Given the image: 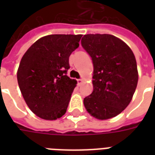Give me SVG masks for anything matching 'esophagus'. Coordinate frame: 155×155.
<instances>
[{"instance_id": "34e87169", "label": "esophagus", "mask_w": 155, "mask_h": 155, "mask_svg": "<svg viewBox=\"0 0 155 155\" xmlns=\"http://www.w3.org/2000/svg\"><path fill=\"white\" fill-rule=\"evenodd\" d=\"M77 82H78V85H79V86H80V84H81L83 82V80L82 79H79V80H77Z\"/></svg>"}]
</instances>
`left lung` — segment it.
Here are the masks:
<instances>
[{"mask_svg": "<svg viewBox=\"0 0 155 155\" xmlns=\"http://www.w3.org/2000/svg\"><path fill=\"white\" fill-rule=\"evenodd\" d=\"M81 45L93 63V91L84 104L97 119L114 117L129 105L137 87L134 54L122 40L106 34L85 35Z\"/></svg>", "mask_w": 155, "mask_h": 155, "instance_id": "obj_1", "label": "left lung"}]
</instances>
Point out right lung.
<instances>
[{"instance_id":"1","label":"right lung","mask_w":155,"mask_h":155,"mask_svg":"<svg viewBox=\"0 0 155 155\" xmlns=\"http://www.w3.org/2000/svg\"><path fill=\"white\" fill-rule=\"evenodd\" d=\"M81 35H51L36 41L21 58L18 82L25 103L44 120L67 112L77 81L67 75L69 56L79 47Z\"/></svg>"}]
</instances>
